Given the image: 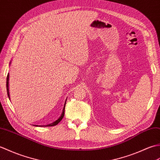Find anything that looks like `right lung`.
Wrapping results in <instances>:
<instances>
[{
  "label": "right lung",
  "instance_id": "add662e5",
  "mask_svg": "<svg viewBox=\"0 0 160 160\" xmlns=\"http://www.w3.org/2000/svg\"><path fill=\"white\" fill-rule=\"evenodd\" d=\"M9 74H8V76H7V83H6V86H7V92H8V97L10 99V97H9ZM66 102V101L65 102ZM66 105V103H65ZM65 105H64V107H63V112H62V115L60 116L59 118L55 120V122H53L52 123H51V124H48V125H41V127H52V126H55V125H57L61 121V120H62L63 117L64 116V112H65ZM34 126H38V125H34Z\"/></svg>",
  "mask_w": 160,
  "mask_h": 160
}]
</instances>
